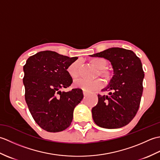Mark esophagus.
Wrapping results in <instances>:
<instances>
[{"label": "esophagus", "instance_id": "1", "mask_svg": "<svg viewBox=\"0 0 160 160\" xmlns=\"http://www.w3.org/2000/svg\"><path fill=\"white\" fill-rule=\"evenodd\" d=\"M83 94H84V97L87 96V93L85 91H83Z\"/></svg>", "mask_w": 160, "mask_h": 160}]
</instances>
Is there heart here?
I'll return each instance as SVG.
<instances>
[{
    "label": "heart",
    "instance_id": "b5f03b06",
    "mask_svg": "<svg viewBox=\"0 0 160 160\" xmlns=\"http://www.w3.org/2000/svg\"><path fill=\"white\" fill-rule=\"evenodd\" d=\"M91 63L97 69H100V75L104 78L108 79L111 77L110 71L104 69L107 67V60L102 58H95L91 60ZM79 68H80V61H76L71 63L67 68V72L71 78L73 79H76L79 76ZM75 87L80 89H82L87 92H91L94 90L100 89L103 86V82L100 79H96L94 80H89L86 79H80L76 80L74 82Z\"/></svg>",
    "mask_w": 160,
    "mask_h": 160
}]
</instances>
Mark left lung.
<instances>
[{
  "label": "left lung",
  "mask_w": 160,
  "mask_h": 160,
  "mask_svg": "<svg viewBox=\"0 0 160 160\" xmlns=\"http://www.w3.org/2000/svg\"><path fill=\"white\" fill-rule=\"evenodd\" d=\"M108 60L113 76L98 94V102L91 112L93 121L104 128H119L127 125L136 115L140 107L144 73L140 59L131 50L112 47L90 55Z\"/></svg>",
  "instance_id": "obj_1"
}]
</instances>
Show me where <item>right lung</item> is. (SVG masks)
I'll return each instance as SVG.
<instances>
[{"label": "right lung", "instance_id": "obj_1", "mask_svg": "<svg viewBox=\"0 0 160 160\" xmlns=\"http://www.w3.org/2000/svg\"><path fill=\"white\" fill-rule=\"evenodd\" d=\"M77 59L44 51L30 56L23 67L26 103L33 120L47 131L69 127L74 108L82 100V89L60 91L73 82L67 68Z\"/></svg>", "mask_w": 160, "mask_h": 160}]
</instances>
